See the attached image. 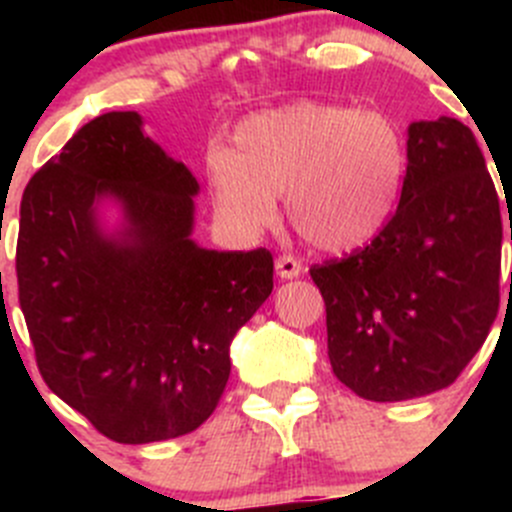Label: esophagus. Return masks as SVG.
Here are the masks:
<instances>
[{
    "label": "esophagus",
    "instance_id": "obj_1",
    "mask_svg": "<svg viewBox=\"0 0 512 512\" xmlns=\"http://www.w3.org/2000/svg\"><path fill=\"white\" fill-rule=\"evenodd\" d=\"M275 270L282 280H294V277H299V272H302V262L294 255H280L275 260Z\"/></svg>",
    "mask_w": 512,
    "mask_h": 512
}]
</instances>
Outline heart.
<instances>
[{"label":"heart","mask_w":512,"mask_h":512,"mask_svg":"<svg viewBox=\"0 0 512 512\" xmlns=\"http://www.w3.org/2000/svg\"><path fill=\"white\" fill-rule=\"evenodd\" d=\"M406 168L404 133L386 113L294 101L245 118L232 151L208 158V183L242 230L270 227L275 198H287L289 223L307 245L347 252L389 223Z\"/></svg>","instance_id":"heart-1"}]
</instances>
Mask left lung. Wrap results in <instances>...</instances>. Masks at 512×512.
Returning <instances> with one entry per match:
<instances>
[{
    "label": "left lung",
    "mask_w": 512,
    "mask_h": 512,
    "mask_svg": "<svg viewBox=\"0 0 512 512\" xmlns=\"http://www.w3.org/2000/svg\"><path fill=\"white\" fill-rule=\"evenodd\" d=\"M406 153L404 190L384 230L309 267L327 307L334 376L369 401L451 386L500 307L503 220L476 136L456 118L416 121Z\"/></svg>",
    "instance_id": "left-lung-1"
}]
</instances>
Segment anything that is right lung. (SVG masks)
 I'll use <instances>...</instances> for the list:
<instances>
[{
	"instance_id": "1",
	"label": "right lung",
	"mask_w": 512,
	"mask_h": 512,
	"mask_svg": "<svg viewBox=\"0 0 512 512\" xmlns=\"http://www.w3.org/2000/svg\"><path fill=\"white\" fill-rule=\"evenodd\" d=\"M198 180L143 136L141 116L86 123L22 195L19 304L41 379L116 443L178 438L208 421L230 342L272 292V252L190 240ZM113 194L129 227L97 230Z\"/></svg>"
}]
</instances>
